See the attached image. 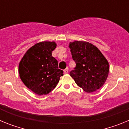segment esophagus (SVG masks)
Wrapping results in <instances>:
<instances>
[{
    "mask_svg": "<svg viewBox=\"0 0 129 129\" xmlns=\"http://www.w3.org/2000/svg\"><path fill=\"white\" fill-rule=\"evenodd\" d=\"M68 68H67L66 69H64V74H68Z\"/></svg>",
    "mask_w": 129,
    "mask_h": 129,
    "instance_id": "34e87169",
    "label": "esophagus"
}]
</instances>
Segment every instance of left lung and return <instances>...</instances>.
<instances>
[{"instance_id":"left-lung-1","label":"left lung","mask_w":129,"mask_h":129,"mask_svg":"<svg viewBox=\"0 0 129 129\" xmlns=\"http://www.w3.org/2000/svg\"><path fill=\"white\" fill-rule=\"evenodd\" d=\"M76 66L70 72L76 83L86 92H93L104 85L109 72V64L94 44L75 41L69 44Z\"/></svg>"}]
</instances>
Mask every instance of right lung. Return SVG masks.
<instances>
[{
	"label": "right lung",
	"mask_w": 129,
	"mask_h": 129,
	"mask_svg": "<svg viewBox=\"0 0 129 129\" xmlns=\"http://www.w3.org/2000/svg\"><path fill=\"white\" fill-rule=\"evenodd\" d=\"M55 42L35 44L25 53L19 65L20 79L27 88L37 95H46L56 87L63 72L52 57Z\"/></svg>",
	"instance_id": "add662e5"
}]
</instances>
